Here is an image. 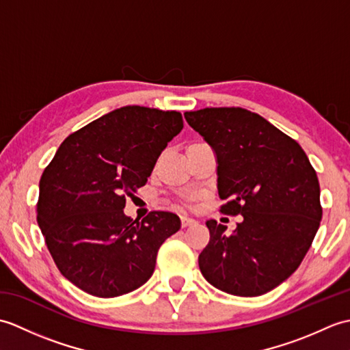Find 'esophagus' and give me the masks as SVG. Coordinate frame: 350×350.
<instances>
[{
    "mask_svg": "<svg viewBox=\"0 0 350 350\" xmlns=\"http://www.w3.org/2000/svg\"><path fill=\"white\" fill-rule=\"evenodd\" d=\"M182 219V227H188V226H194L196 224V219L194 218H189L187 217V215H183V217L180 218Z\"/></svg>",
    "mask_w": 350,
    "mask_h": 350,
    "instance_id": "obj_1",
    "label": "esophagus"
}]
</instances>
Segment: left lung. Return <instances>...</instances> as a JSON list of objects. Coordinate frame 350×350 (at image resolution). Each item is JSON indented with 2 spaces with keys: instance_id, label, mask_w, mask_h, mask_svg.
Returning a JSON list of instances; mask_svg holds the SVG:
<instances>
[{
  "instance_id": "8db88e82",
  "label": "left lung",
  "mask_w": 350,
  "mask_h": 350,
  "mask_svg": "<svg viewBox=\"0 0 350 350\" xmlns=\"http://www.w3.org/2000/svg\"><path fill=\"white\" fill-rule=\"evenodd\" d=\"M185 118L217 156L221 212L243 217L232 233L206 221L200 271L230 295L271 292L298 269L321 226L316 171L295 139L251 111L204 108Z\"/></svg>"
}]
</instances>
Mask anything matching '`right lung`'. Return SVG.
I'll return each mask as SVG.
<instances>
[{
    "label": "right lung",
    "mask_w": 350,
    "mask_h": 350,
    "mask_svg": "<svg viewBox=\"0 0 350 350\" xmlns=\"http://www.w3.org/2000/svg\"><path fill=\"white\" fill-rule=\"evenodd\" d=\"M183 129L176 111L128 105L66 138L43 171L37 222L58 269L84 292L116 298L152 277L180 218L150 212L133 221L126 196L144 187L156 159Z\"/></svg>",
    "instance_id": "right-lung-1"
}]
</instances>
